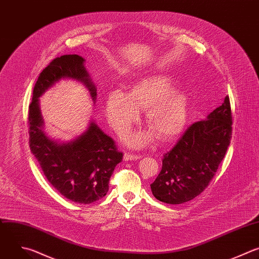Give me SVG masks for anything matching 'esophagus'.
I'll use <instances>...</instances> for the list:
<instances>
[{"label":"esophagus","instance_id":"34e87169","mask_svg":"<svg viewBox=\"0 0 259 259\" xmlns=\"http://www.w3.org/2000/svg\"><path fill=\"white\" fill-rule=\"evenodd\" d=\"M141 156L140 155H135V154H131V153H127L125 152L124 155H123V159L125 161H128V160H137V159H140Z\"/></svg>","mask_w":259,"mask_h":259}]
</instances>
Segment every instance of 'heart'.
Listing matches in <instances>:
<instances>
[{
	"label": "heart",
	"mask_w": 259,
	"mask_h": 259,
	"mask_svg": "<svg viewBox=\"0 0 259 259\" xmlns=\"http://www.w3.org/2000/svg\"><path fill=\"white\" fill-rule=\"evenodd\" d=\"M189 98L176 87V79L163 73H151L128 89L126 95L115 91L106 100V114L112 127L120 133L139 119L138 110H146L145 121L161 141H170L187 123ZM152 133L126 134L123 140L132 147L145 145Z\"/></svg>",
	"instance_id": "b5f03b06"
}]
</instances>
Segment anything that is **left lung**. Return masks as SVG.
I'll list each match as a JSON object with an SVG mask.
<instances>
[{
  "label": "left lung",
  "mask_w": 259,
  "mask_h": 259,
  "mask_svg": "<svg viewBox=\"0 0 259 259\" xmlns=\"http://www.w3.org/2000/svg\"><path fill=\"white\" fill-rule=\"evenodd\" d=\"M232 124L227 96L207 119L190 125L175 147L163 155L161 171L151 184L154 197L167 204H182L207 188L230 145Z\"/></svg>",
  "instance_id": "1"
}]
</instances>
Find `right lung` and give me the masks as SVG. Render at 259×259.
<instances>
[{
    "instance_id": "right-lung-1",
    "label": "right lung",
    "mask_w": 259,
    "mask_h": 259,
    "mask_svg": "<svg viewBox=\"0 0 259 259\" xmlns=\"http://www.w3.org/2000/svg\"><path fill=\"white\" fill-rule=\"evenodd\" d=\"M78 55H63L39 73L28 107L29 147L50 184L65 198L81 204H90L104 197L115 166L123 154L115 142L103 133L95 122L75 140L58 144L41 131L42 118L38 97L62 77L75 78L89 89L93 100L97 90Z\"/></svg>"
}]
</instances>
